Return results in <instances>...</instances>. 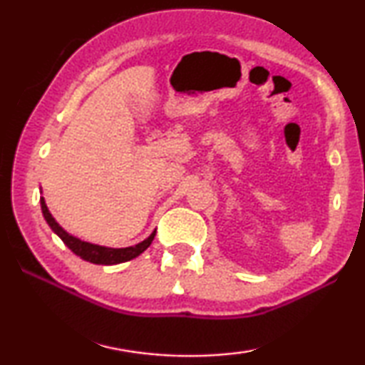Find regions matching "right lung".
Listing matches in <instances>:
<instances>
[{
  "label": "right lung",
  "mask_w": 365,
  "mask_h": 365,
  "mask_svg": "<svg viewBox=\"0 0 365 365\" xmlns=\"http://www.w3.org/2000/svg\"><path fill=\"white\" fill-rule=\"evenodd\" d=\"M40 205H41L43 217H45L46 224L51 227V230L56 233L61 240H63L64 245L73 252V255H77L80 259L88 261L91 264L114 265V264L130 261V259L140 256L141 252L151 245V242L154 240V235H156V230H154L150 237L143 240V242H140L133 246H127V248H109V246L88 243L77 237H73L71 233H67L64 228L58 224L56 219H54L51 212H49V209L45 202V197L43 196L40 197Z\"/></svg>",
  "instance_id": "1"
}]
</instances>
